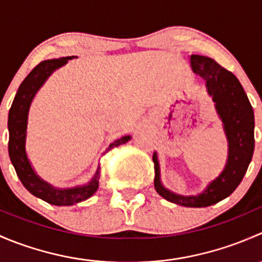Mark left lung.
Listing matches in <instances>:
<instances>
[{
  "label": "left lung",
  "mask_w": 262,
  "mask_h": 262,
  "mask_svg": "<svg viewBox=\"0 0 262 262\" xmlns=\"http://www.w3.org/2000/svg\"><path fill=\"white\" fill-rule=\"evenodd\" d=\"M190 63L194 73L204 78L208 94L213 96L216 112L224 124L229 147L228 161L223 172L210 182L203 194L198 196H181L168 191L161 185L160 166L155 153V189L168 202L184 207L202 208L209 207L229 196L241 184L255 148V118L244 87L233 73L204 55L192 54Z\"/></svg>",
  "instance_id": "obj_1"
}]
</instances>
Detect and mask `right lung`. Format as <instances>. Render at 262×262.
Here are the masks:
<instances>
[{
	"mask_svg": "<svg viewBox=\"0 0 262 262\" xmlns=\"http://www.w3.org/2000/svg\"><path fill=\"white\" fill-rule=\"evenodd\" d=\"M68 59L72 57H63L59 59H48L39 63L30 73L21 82L18 87L16 96L12 101L11 109L9 113V155L18 179L23 182L24 186L33 195L40 198L44 202L53 205H73L82 200L89 199L99 187L100 168L95 173L94 179L84 186L73 187V189L58 190L50 186L46 181L41 180L31 167L25 152V137H26V124H28V113L34 96L40 89L41 84L49 77L50 73L66 64ZM130 137H121L110 144L105 152L112 149L113 147H118L120 144L126 143Z\"/></svg>",
	"mask_w": 262,
	"mask_h": 262,
	"instance_id": "right-lung-1",
	"label": "right lung"
}]
</instances>
